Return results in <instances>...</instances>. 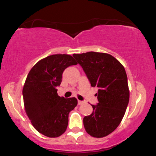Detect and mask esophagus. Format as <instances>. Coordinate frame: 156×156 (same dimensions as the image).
Listing matches in <instances>:
<instances>
[{"mask_svg": "<svg viewBox=\"0 0 156 156\" xmlns=\"http://www.w3.org/2000/svg\"><path fill=\"white\" fill-rule=\"evenodd\" d=\"M84 103V102L83 101H81V100H78V105H82Z\"/></svg>", "mask_w": 156, "mask_h": 156, "instance_id": "34e87169", "label": "esophagus"}]
</instances>
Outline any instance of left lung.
Returning <instances> with one entry per match:
<instances>
[{"label": "left lung", "instance_id": "obj_1", "mask_svg": "<svg viewBox=\"0 0 156 156\" xmlns=\"http://www.w3.org/2000/svg\"><path fill=\"white\" fill-rule=\"evenodd\" d=\"M91 86L98 88V103L83 119L86 132L94 137L112 133L122 121L130 98L126 72L118 60L106 53L90 51L73 54Z\"/></svg>", "mask_w": 156, "mask_h": 156}]
</instances>
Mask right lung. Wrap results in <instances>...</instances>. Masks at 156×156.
<instances>
[{
    "mask_svg": "<svg viewBox=\"0 0 156 156\" xmlns=\"http://www.w3.org/2000/svg\"><path fill=\"white\" fill-rule=\"evenodd\" d=\"M77 63L68 54H54L42 58L30 70L23 88L26 115L38 133L57 137L67 128L69 113L77 105L75 98L59 97L56 87L61 84L65 69Z\"/></svg>",
    "mask_w": 156,
    "mask_h": 156,
    "instance_id": "obj_1",
    "label": "right lung"
}]
</instances>
